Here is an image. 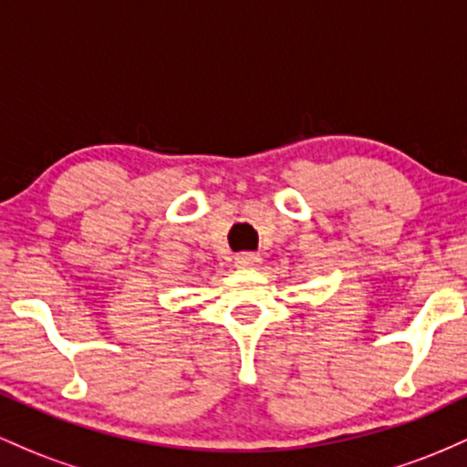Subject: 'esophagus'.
Returning a JSON list of instances; mask_svg holds the SVG:
<instances>
[{
	"label": "esophagus",
	"instance_id": "1",
	"mask_svg": "<svg viewBox=\"0 0 467 467\" xmlns=\"http://www.w3.org/2000/svg\"><path fill=\"white\" fill-rule=\"evenodd\" d=\"M261 264V256L254 254V252H241V254L234 256V265L237 267H254Z\"/></svg>",
	"mask_w": 467,
	"mask_h": 467
}]
</instances>
